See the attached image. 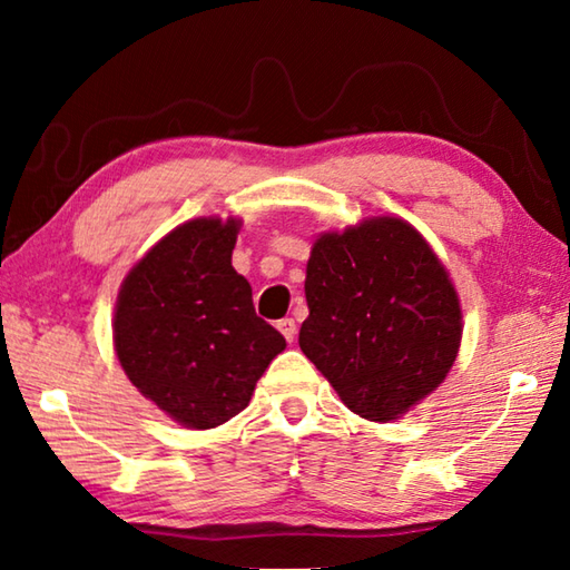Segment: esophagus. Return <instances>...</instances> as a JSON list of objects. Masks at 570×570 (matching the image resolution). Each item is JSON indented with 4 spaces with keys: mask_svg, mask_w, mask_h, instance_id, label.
Here are the masks:
<instances>
[{
    "mask_svg": "<svg viewBox=\"0 0 570 570\" xmlns=\"http://www.w3.org/2000/svg\"><path fill=\"white\" fill-rule=\"evenodd\" d=\"M278 332L286 336V342L292 344L296 340V322L294 320H282L278 322Z\"/></svg>",
    "mask_w": 570,
    "mask_h": 570,
    "instance_id": "obj_1",
    "label": "esophagus"
}]
</instances>
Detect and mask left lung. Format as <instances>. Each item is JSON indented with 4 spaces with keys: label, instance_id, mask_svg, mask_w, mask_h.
<instances>
[{
    "label": "left lung",
    "instance_id": "obj_1",
    "mask_svg": "<svg viewBox=\"0 0 570 570\" xmlns=\"http://www.w3.org/2000/svg\"><path fill=\"white\" fill-rule=\"evenodd\" d=\"M304 292L308 316L298 346L364 420H397L455 364L460 298L407 220L380 216L322 234Z\"/></svg>",
    "mask_w": 570,
    "mask_h": 570
}]
</instances>
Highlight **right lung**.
Returning <instances> with one entry per match:
<instances>
[{
  "mask_svg": "<svg viewBox=\"0 0 570 570\" xmlns=\"http://www.w3.org/2000/svg\"><path fill=\"white\" fill-rule=\"evenodd\" d=\"M238 228L216 216L173 228L130 268L115 304L120 366L183 428L210 430L246 410L286 346L230 266Z\"/></svg>",
  "mask_w": 570,
  "mask_h": 570,
  "instance_id": "add662e5",
  "label": "right lung"
}]
</instances>
